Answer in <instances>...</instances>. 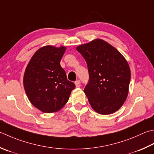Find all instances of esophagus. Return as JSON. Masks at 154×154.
<instances>
[{
  "label": "esophagus",
  "mask_w": 154,
  "mask_h": 154,
  "mask_svg": "<svg viewBox=\"0 0 154 154\" xmlns=\"http://www.w3.org/2000/svg\"><path fill=\"white\" fill-rule=\"evenodd\" d=\"M75 86H76V87H81V82H80V81H79V80L75 81Z\"/></svg>",
  "instance_id": "esophagus-1"
}]
</instances>
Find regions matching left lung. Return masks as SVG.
I'll list each match as a JSON object with an SVG mask.
<instances>
[{
	"label": "left lung",
	"mask_w": 154,
	"mask_h": 154,
	"mask_svg": "<svg viewBox=\"0 0 154 154\" xmlns=\"http://www.w3.org/2000/svg\"><path fill=\"white\" fill-rule=\"evenodd\" d=\"M76 49L87 64L89 81L84 92L91 107L101 115L115 113L128 95L131 71L128 61L118 50L100 38Z\"/></svg>",
	"instance_id": "1"
}]
</instances>
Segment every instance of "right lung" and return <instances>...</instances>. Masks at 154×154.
<instances>
[{
    "instance_id": "obj_1",
    "label": "right lung",
    "mask_w": 154,
    "mask_h": 154,
    "mask_svg": "<svg viewBox=\"0 0 154 154\" xmlns=\"http://www.w3.org/2000/svg\"><path fill=\"white\" fill-rule=\"evenodd\" d=\"M65 51V46H44L36 51L26 67L23 77L26 94L42 112L51 113L61 109L75 88L60 65Z\"/></svg>"
}]
</instances>
